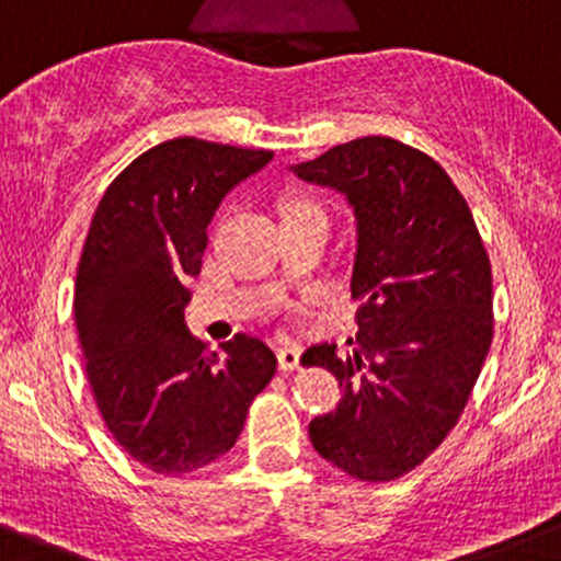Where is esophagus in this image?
I'll return each mask as SVG.
<instances>
[{"mask_svg": "<svg viewBox=\"0 0 561 561\" xmlns=\"http://www.w3.org/2000/svg\"><path fill=\"white\" fill-rule=\"evenodd\" d=\"M299 356H302L299 345H286V348L278 351V367L283 373H291V369L299 367Z\"/></svg>", "mask_w": 561, "mask_h": 561, "instance_id": "1", "label": "esophagus"}]
</instances>
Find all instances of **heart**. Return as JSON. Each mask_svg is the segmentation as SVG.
<instances>
[{"instance_id":"obj_1","label":"heart","mask_w":561,"mask_h":561,"mask_svg":"<svg viewBox=\"0 0 561 561\" xmlns=\"http://www.w3.org/2000/svg\"><path fill=\"white\" fill-rule=\"evenodd\" d=\"M308 210H319V205H313L310 199H288L286 205H283V216H294V213H308Z\"/></svg>"}]
</instances>
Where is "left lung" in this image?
Listing matches in <instances>:
<instances>
[{
  "mask_svg": "<svg viewBox=\"0 0 561 561\" xmlns=\"http://www.w3.org/2000/svg\"><path fill=\"white\" fill-rule=\"evenodd\" d=\"M288 170L343 194L356 218V348L348 359L334 343L302 354L343 389L332 413L310 421V443L359 481H394L446 440L481 375L492 345L486 248L446 170L400 140L359 137Z\"/></svg>",
  "mask_w": 561,
  "mask_h": 561,
  "instance_id": "8db88e82",
  "label": "left lung"
}]
</instances>
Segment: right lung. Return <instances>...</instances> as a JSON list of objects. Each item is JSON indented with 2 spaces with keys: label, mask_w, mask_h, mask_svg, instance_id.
Returning a JSON list of instances; mask_svg holds the SVG:
<instances>
[{
  "label": "right lung",
  "mask_w": 561,
  "mask_h": 561,
  "mask_svg": "<svg viewBox=\"0 0 561 561\" xmlns=\"http://www.w3.org/2000/svg\"><path fill=\"white\" fill-rule=\"evenodd\" d=\"M267 161L273 151L167 140L110 183L91 218L75 278L85 375L110 435L161 476L227 454L278 367L259 337L210 351L183 319L218 205Z\"/></svg>",
  "instance_id": "obj_1"
}]
</instances>
